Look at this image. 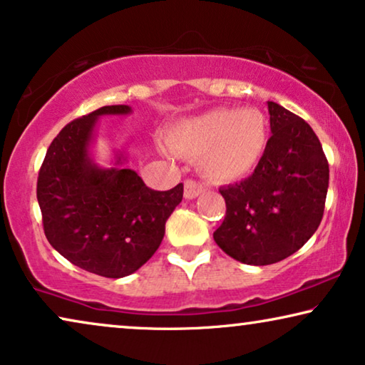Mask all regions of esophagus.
<instances>
[{
	"label": "esophagus",
	"instance_id": "esophagus-1",
	"mask_svg": "<svg viewBox=\"0 0 365 365\" xmlns=\"http://www.w3.org/2000/svg\"><path fill=\"white\" fill-rule=\"evenodd\" d=\"M202 192H204V186L201 182L192 181V179H187V181L184 182V197L186 199H194Z\"/></svg>",
	"mask_w": 365,
	"mask_h": 365
}]
</instances>
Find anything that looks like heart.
<instances>
[{
  "label": "heart",
  "mask_w": 365,
  "mask_h": 365,
  "mask_svg": "<svg viewBox=\"0 0 365 365\" xmlns=\"http://www.w3.org/2000/svg\"><path fill=\"white\" fill-rule=\"evenodd\" d=\"M269 123L256 108H219L169 131V144L212 181L231 182L251 174L266 153Z\"/></svg>",
  "instance_id": "heart-1"
}]
</instances>
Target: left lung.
Instances as JSON below:
<instances>
[{"instance_id": "obj_1", "label": "left lung", "mask_w": 365, "mask_h": 365, "mask_svg": "<svg viewBox=\"0 0 365 365\" xmlns=\"http://www.w3.org/2000/svg\"><path fill=\"white\" fill-rule=\"evenodd\" d=\"M271 133L251 176L219 189L226 217L214 241L227 256L267 266L299 251L322 221L329 163L321 141L302 118L267 101Z\"/></svg>"}]
</instances>
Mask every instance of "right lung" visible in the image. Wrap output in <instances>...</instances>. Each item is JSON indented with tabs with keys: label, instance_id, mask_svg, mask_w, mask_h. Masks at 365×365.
Segmentation results:
<instances>
[{
	"label": "right lung",
	"instance_id": "add662e5",
	"mask_svg": "<svg viewBox=\"0 0 365 365\" xmlns=\"http://www.w3.org/2000/svg\"><path fill=\"white\" fill-rule=\"evenodd\" d=\"M128 113L126 104L103 106L66 124L49 144L36 186L49 244L74 266L113 279L153 257L184 191L182 184L154 191L133 169L93 163L89 144L98 118Z\"/></svg>",
	"mask_w": 365,
	"mask_h": 365
}]
</instances>
